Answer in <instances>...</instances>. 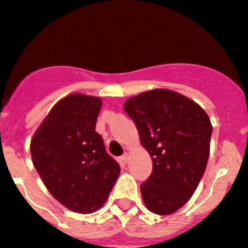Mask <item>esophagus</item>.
Instances as JSON below:
<instances>
[{"label": "esophagus", "instance_id": "34e87169", "mask_svg": "<svg viewBox=\"0 0 248 248\" xmlns=\"http://www.w3.org/2000/svg\"><path fill=\"white\" fill-rule=\"evenodd\" d=\"M121 161H122V163H124V164L128 163V155H127V153H126V154H124V155L121 156Z\"/></svg>", "mask_w": 248, "mask_h": 248}]
</instances>
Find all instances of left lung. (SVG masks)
Wrapping results in <instances>:
<instances>
[{"label": "left lung", "instance_id": "left-lung-1", "mask_svg": "<svg viewBox=\"0 0 248 248\" xmlns=\"http://www.w3.org/2000/svg\"><path fill=\"white\" fill-rule=\"evenodd\" d=\"M153 171L140 185L152 213L168 215L186 204L202 180L213 127L207 112L191 99L169 89H153L124 103Z\"/></svg>", "mask_w": 248, "mask_h": 248}]
</instances>
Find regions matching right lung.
I'll return each mask as SVG.
<instances>
[{"label":"right lung","mask_w":248,"mask_h":248,"mask_svg":"<svg viewBox=\"0 0 248 248\" xmlns=\"http://www.w3.org/2000/svg\"><path fill=\"white\" fill-rule=\"evenodd\" d=\"M100 108V98L71 94L51 108L30 143L33 164L48 192L82 214L106 202L121 170L95 131Z\"/></svg>","instance_id":"1"}]
</instances>
